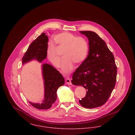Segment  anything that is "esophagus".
<instances>
[{
  "label": "esophagus",
  "mask_w": 135,
  "mask_h": 135,
  "mask_svg": "<svg viewBox=\"0 0 135 135\" xmlns=\"http://www.w3.org/2000/svg\"><path fill=\"white\" fill-rule=\"evenodd\" d=\"M65 82L66 84H67L68 85H71V79L70 77H67L65 79Z\"/></svg>",
  "instance_id": "1"
}]
</instances>
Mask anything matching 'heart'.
I'll use <instances>...</instances> for the list:
<instances>
[{
  "label": "heart",
  "mask_w": 135,
  "mask_h": 135,
  "mask_svg": "<svg viewBox=\"0 0 135 135\" xmlns=\"http://www.w3.org/2000/svg\"><path fill=\"white\" fill-rule=\"evenodd\" d=\"M55 41L59 50L65 49L61 67L65 73L70 72L74 68V64H81L87 57L89 46L85 39L82 37H77L70 32H62L55 36ZM56 45L51 41L48 42L47 57L55 66L59 67L61 56Z\"/></svg>",
  "instance_id": "obj_1"
}]
</instances>
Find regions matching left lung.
Returning <instances> with one entry per match:
<instances>
[{
  "label": "left lung",
  "instance_id": "1",
  "mask_svg": "<svg viewBox=\"0 0 135 135\" xmlns=\"http://www.w3.org/2000/svg\"><path fill=\"white\" fill-rule=\"evenodd\" d=\"M80 32L89 39V51L85 60L74 72L71 82L87 90L80 104L86 108L100 107L109 99L115 85L117 67L114 57L106 42L95 32Z\"/></svg>",
  "mask_w": 135,
  "mask_h": 135
}]
</instances>
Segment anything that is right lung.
<instances>
[{
	"instance_id": "obj_1",
	"label": "right lung",
	"mask_w": 135,
	"mask_h": 135,
	"mask_svg": "<svg viewBox=\"0 0 135 135\" xmlns=\"http://www.w3.org/2000/svg\"><path fill=\"white\" fill-rule=\"evenodd\" d=\"M48 37L42 33L29 45L22 59L23 64L36 59L41 62L47 56ZM42 72L45 80V100L41 104L29 103L38 109H47L51 107L57 99V90L64 84V78L57 69L51 65H42Z\"/></svg>"
}]
</instances>
